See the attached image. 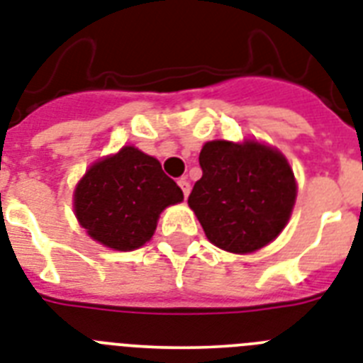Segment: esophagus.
Segmentation results:
<instances>
[{
	"label": "esophagus",
	"mask_w": 363,
	"mask_h": 363,
	"mask_svg": "<svg viewBox=\"0 0 363 363\" xmlns=\"http://www.w3.org/2000/svg\"><path fill=\"white\" fill-rule=\"evenodd\" d=\"M178 185L182 187V191H184V196L187 199L189 193H191V184H189L187 178H179L178 179Z\"/></svg>",
	"instance_id": "1"
}]
</instances>
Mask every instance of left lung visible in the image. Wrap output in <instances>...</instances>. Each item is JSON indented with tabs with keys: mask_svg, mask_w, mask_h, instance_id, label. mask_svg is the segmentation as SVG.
Masks as SVG:
<instances>
[{
	"mask_svg": "<svg viewBox=\"0 0 363 363\" xmlns=\"http://www.w3.org/2000/svg\"><path fill=\"white\" fill-rule=\"evenodd\" d=\"M199 161L202 178L187 202L215 247L248 254L278 238L291 217L296 182L277 148L257 140H209Z\"/></svg>",
	"mask_w": 363,
	"mask_h": 363,
	"instance_id": "8db88e82",
	"label": "left lung"
}]
</instances>
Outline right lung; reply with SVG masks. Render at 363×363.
<instances>
[{"instance_id":"right-lung-1","label":"right lung","mask_w":363,"mask_h":363,"mask_svg":"<svg viewBox=\"0 0 363 363\" xmlns=\"http://www.w3.org/2000/svg\"><path fill=\"white\" fill-rule=\"evenodd\" d=\"M182 200L160 161L124 146L86 170L74 191V211L94 241L125 252L150 241L161 211Z\"/></svg>"}]
</instances>
